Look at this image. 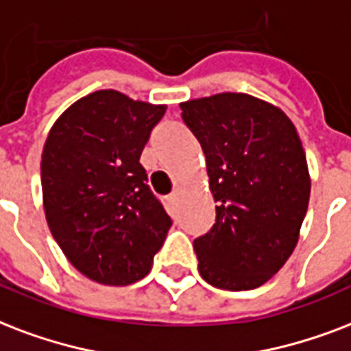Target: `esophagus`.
<instances>
[{
	"label": "esophagus",
	"instance_id": "esophagus-1",
	"mask_svg": "<svg viewBox=\"0 0 351 351\" xmlns=\"http://www.w3.org/2000/svg\"><path fill=\"white\" fill-rule=\"evenodd\" d=\"M178 194H176V192H173V194H170L167 197V201H168V205H176V203H178Z\"/></svg>",
	"mask_w": 351,
	"mask_h": 351
}]
</instances>
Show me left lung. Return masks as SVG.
<instances>
[{
	"label": "left lung",
	"instance_id": "8db88e82",
	"mask_svg": "<svg viewBox=\"0 0 351 351\" xmlns=\"http://www.w3.org/2000/svg\"><path fill=\"white\" fill-rule=\"evenodd\" d=\"M205 154L216 223L194 240L199 274L227 291L265 284L291 256L308 213V162L289 117L245 93L181 104Z\"/></svg>",
	"mask_w": 351,
	"mask_h": 351
}]
</instances>
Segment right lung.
<instances>
[{
  "instance_id": "add662e5",
  "label": "right lung",
  "mask_w": 351,
  "mask_h": 351,
  "mask_svg": "<svg viewBox=\"0 0 351 351\" xmlns=\"http://www.w3.org/2000/svg\"><path fill=\"white\" fill-rule=\"evenodd\" d=\"M167 106L102 89L58 117L42 154L51 234L77 271L104 286L150 273L172 219L138 162Z\"/></svg>"
}]
</instances>
